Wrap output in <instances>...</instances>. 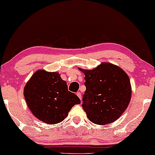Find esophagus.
Returning a JSON list of instances; mask_svg holds the SVG:
<instances>
[{"instance_id": "34e87169", "label": "esophagus", "mask_w": 155, "mask_h": 155, "mask_svg": "<svg viewBox=\"0 0 155 155\" xmlns=\"http://www.w3.org/2000/svg\"><path fill=\"white\" fill-rule=\"evenodd\" d=\"M77 95L78 97V98H79V99H80L81 100V93H80L79 92H77Z\"/></svg>"}]
</instances>
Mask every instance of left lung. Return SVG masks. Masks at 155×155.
<instances>
[{
    "instance_id": "8db88e82",
    "label": "left lung",
    "mask_w": 155,
    "mask_h": 155,
    "mask_svg": "<svg viewBox=\"0 0 155 155\" xmlns=\"http://www.w3.org/2000/svg\"><path fill=\"white\" fill-rule=\"evenodd\" d=\"M85 74L83 109L90 121L98 125L112 123L128 106L132 94L130 81L124 70L111 63H103Z\"/></svg>"
}]
</instances>
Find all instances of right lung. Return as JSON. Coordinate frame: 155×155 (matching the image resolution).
Segmentation results:
<instances>
[{"label": "right lung", "instance_id": "add662e5", "mask_svg": "<svg viewBox=\"0 0 155 155\" xmlns=\"http://www.w3.org/2000/svg\"><path fill=\"white\" fill-rule=\"evenodd\" d=\"M24 96L32 114L48 124L63 121L74 105L81 104L79 98L68 91L59 74L45 70L34 74L25 86Z\"/></svg>", "mask_w": 155, "mask_h": 155}]
</instances>
